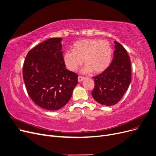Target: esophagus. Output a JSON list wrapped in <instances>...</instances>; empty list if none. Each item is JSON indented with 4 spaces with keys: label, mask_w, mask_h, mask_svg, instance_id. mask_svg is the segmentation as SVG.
Here are the masks:
<instances>
[{
    "label": "esophagus",
    "mask_w": 156,
    "mask_h": 156,
    "mask_svg": "<svg viewBox=\"0 0 156 156\" xmlns=\"http://www.w3.org/2000/svg\"><path fill=\"white\" fill-rule=\"evenodd\" d=\"M78 78V81H79V82H81V81H83V80L85 79L84 77H82V76H79Z\"/></svg>",
    "instance_id": "34e87169"
}]
</instances>
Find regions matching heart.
<instances>
[{
    "mask_svg": "<svg viewBox=\"0 0 156 156\" xmlns=\"http://www.w3.org/2000/svg\"><path fill=\"white\" fill-rule=\"evenodd\" d=\"M112 55V48L107 41L83 39L74 44L73 51L65 52L64 61L68 69L75 71L84 59L85 64L81 71L88 73L94 71L98 73L109 67Z\"/></svg>",
    "mask_w": 156,
    "mask_h": 156,
    "instance_id": "heart-1",
    "label": "heart"
}]
</instances>
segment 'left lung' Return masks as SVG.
I'll return each instance as SVG.
<instances>
[{
  "label": "left lung",
  "mask_w": 156,
  "mask_h": 156,
  "mask_svg": "<svg viewBox=\"0 0 156 156\" xmlns=\"http://www.w3.org/2000/svg\"><path fill=\"white\" fill-rule=\"evenodd\" d=\"M114 57L109 66L100 75L94 77V99L107 106L117 104L123 96L131 83L132 69L129 57L125 48L114 41Z\"/></svg>",
  "instance_id": "obj_1"
}]
</instances>
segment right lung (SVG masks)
<instances>
[{"mask_svg":"<svg viewBox=\"0 0 156 156\" xmlns=\"http://www.w3.org/2000/svg\"><path fill=\"white\" fill-rule=\"evenodd\" d=\"M62 38H52L28 53L23 76L29 96L40 108L58 110L66 104L78 84V75L66 68Z\"/></svg>","mask_w":156,"mask_h":156,"instance_id":"1","label":"right lung"}]
</instances>
